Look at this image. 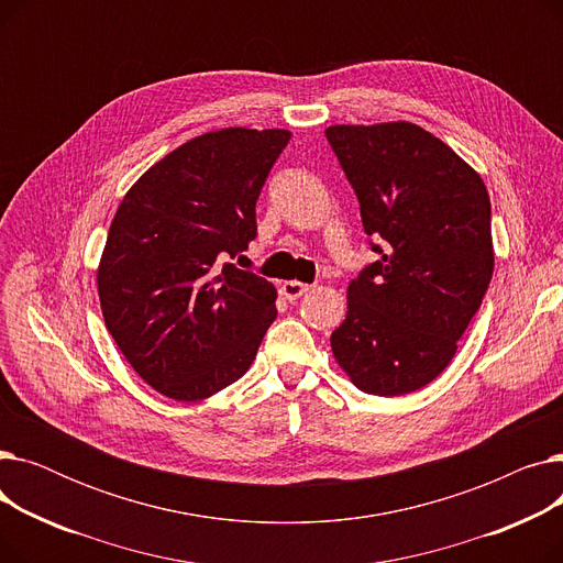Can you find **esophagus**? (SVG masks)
<instances>
[{
	"mask_svg": "<svg viewBox=\"0 0 563 563\" xmlns=\"http://www.w3.org/2000/svg\"><path fill=\"white\" fill-rule=\"evenodd\" d=\"M312 289V285H306V283H299V280H285L280 285V294L287 299V301H297L301 299L303 294H308Z\"/></svg>",
	"mask_w": 563,
	"mask_h": 563,
	"instance_id": "1",
	"label": "esophagus"
}]
</instances>
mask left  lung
Instances as JSON below:
<instances>
[{
	"label": "left lung",
	"instance_id": "8db88e82",
	"mask_svg": "<svg viewBox=\"0 0 563 563\" xmlns=\"http://www.w3.org/2000/svg\"><path fill=\"white\" fill-rule=\"evenodd\" d=\"M327 139L378 253L349 283L333 356L358 390L408 395L450 365L482 306L490 198L479 173L416 123L333 125Z\"/></svg>",
	"mask_w": 563,
	"mask_h": 563
}]
</instances>
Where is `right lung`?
I'll use <instances>...</instances> for the list:
<instances>
[{"label":"right lung","instance_id":"obj_1","mask_svg":"<svg viewBox=\"0 0 563 563\" xmlns=\"http://www.w3.org/2000/svg\"><path fill=\"white\" fill-rule=\"evenodd\" d=\"M289 136L200 134L118 205L98 266L102 317L134 372L175 401L242 378L276 319V287L228 257L255 240V202Z\"/></svg>","mask_w":563,"mask_h":563}]
</instances>
